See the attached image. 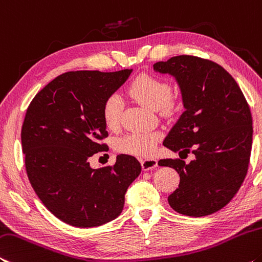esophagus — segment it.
<instances>
[{"label":"esophagus","instance_id":"obj_1","mask_svg":"<svg viewBox=\"0 0 262 262\" xmlns=\"http://www.w3.org/2000/svg\"><path fill=\"white\" fill-rule=\"evenodd\" d=\"M158 166V161L156 159H144L141 160V167H143V170H149L156 168Z\"/></svg>","mask_w":262,"mask_h":262}]
</instances>
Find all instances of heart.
I'll return each instance as SVG.
<instances>
[{"instance_id": "obj_1", "label": "heart", "mask_w": 262, "mask_h": 262, "mask_svg": "<svg viewBox=\"0 0 262 262\" xmlns=\"http://www.w3.org/2000/svg\"><path fill=\"white\" fill-rule=\"evenodd\" d=\"M128 94L151 110H168L170 106V88L165 81L156 76L143 74L128 87ZM123 110V100L117 94H113L103 103L102 117L109 128H116L119 124ZM159 135L152 131H136L117 140L119 152L137 157H151L156 152Z\"/></svg>"}]
</instances>
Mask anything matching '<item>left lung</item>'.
I'll use <instances>...</instances> for the list:
<instances>
[{
    "mask_svg": "<svg viewBox=\"0 0 262 262\" xmlns=\"http://www.w3.org/2000/svg\"><path fill=\"white\" fill-rule=\"evenodd\" d=\"M154 72L173 76L184 111L166 136L173 152L195 158L162 159L174 168L180 184L168 203L184 216L218 211L237 194L246 177L252 148V116L244 94L222 66L192 55H178L153 65Z\"/></svg>",
    "mask_w": 262,
    "mask_h": 262,
    "instance_id": "1",
    "label": "left lung"
}]
</instances>
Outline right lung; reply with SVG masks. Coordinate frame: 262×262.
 Segmentation results:
<instances>
[{
  "label": "right lung",
  "mask_w": 262,
  "mask_h": 262,
  "mask_svg": "<svg viewBox=\"0 0 262 262\" xmlns=\"http://www.w3.org/2000/svg\"><path fill=\"white\" fill-rule=\"evenodd\" d=\"M132 70L76 71L59 75L33 97L22 126L29 181L42 204L63 223L94 228L121 215L125 192L141 171L135 157L119 154L113 167L93 169L89 158L108 148L102 117L106 97Z\"/></svg>",
  "instance_id": "right-lung-1"
}]
</instances>
